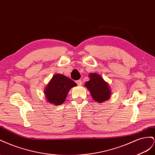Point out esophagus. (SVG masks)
<instances>
[{"mask_svg": "<svg viewBox=\"0 0 155 155\" xmlns=\"http://www.w3.org/2000/svg\"><path fill=\"white\" fill-rule=\"evenodd\" d=\"M77 84L78 85V86H81L82 84V81L81 80H78V81H76Z\"/></svg>", "mask_w": 155, "mask_h": 155, "instance_id": "34e87169", "label": "esophagus"}]
</instances>
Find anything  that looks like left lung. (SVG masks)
<instances>
[{
    "label": "left lung",
    "instance_id": "obj_1",
    "mask_svg": "<svg viewBox=\"0 0 155 155\" xmlns=\"http://www.w3.org/2000/svg\"><path fill=\"white\" fill-rule=\"evenodd\" d=\"M89 77L90 80L86 82L85 86L90 91L93 99L98 103L108 100L111 95L108 84L97 73L90 74Z\"/></svg>",
    "mask_w": 155,
    "mask_h": 155
}]
</instances>
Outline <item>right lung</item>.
Returning <instances> with one entry per match:
<instances>
[{
	"label": "right lung",
	"instance_id": "obj_1",
	"mask_svg": "<svg viewBox=\"0 0 155 155\" xmlns=\"http://www.w3.org/2000/svg\"><path fill=\"white\" fill-rule=\"evenodd\" d=\"M77 84L71 79L61 74H56L46 87L45 94L47 101L56 105L62 104L71 88Z\"/></svg>",
	"mask_w": 155,
	"mask_h": 155
}]
</instances>
